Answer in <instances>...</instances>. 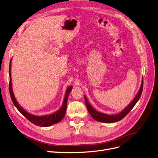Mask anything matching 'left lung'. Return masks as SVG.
Masks as SVG:
<instances>
[{
    "label": "left lung",
    "instance_id": "obj_1",
    "mask_svg": "<svg viewBox=\"0 0 158 158\" xmlns=\"http://www.w3.org/2000/svg\"><path fill=\"white\" fill-rule=\"evenodd\" d=\"M143 89V80L142 81V84H141L139 91L138 92L137 95H136L133 101L130 103V104L126 108H125L123 111H122L120 113H119L118 114H116V115H108V114L101 113L96 111L94 108L90 105L89 102L88 101V100H87V98L85 96V105L87 106V108H88V110L89 114L92 116V118H93L94 119H95L96 121L103 122V123L116 122L121 120V119H122L124 117H126L127 114L132 110V108L136 105V103H137V101L139 100L141 94H142Z\"/></svg>",
    "mask_w": 158,
    "mask_h": 158
}]
</instances>
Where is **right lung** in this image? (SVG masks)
<instances>
[{"mask_svg": "<svg viewBox=\"0 0 158 158\" xmlns=\"http://www.w3.org/2000/svg\"><path fill=\"white\" fill-rule=\"evenodd\" d=\"M10 66H11V60H10V67H9V75H10L9 91H10V95L11 97V99H12V101L14 103V105H15V106L16 108H17V109L21 114H22V115H23L27 119H29V120L31 123L36 125V126H41V127H48V126H52V125H53V124H55V123H57L60 122L63 118V117L64 116L65 113H66L68 97H69L70 92L71 91V90L73 89V87L70 86L67 88L62 106L58 111L56 112L55 113H53L52 114H50V115H47V116H34V115H32V114H31L28 112H27L26 111H25V110H23V108L19 105L18 102L16 101V100L15 99V97L13 94V91H12V79H11Z\"/></svg>", "mask_w": 158, "mask_h": 158, "instance_id": "add662e5", "label": "right lung"}]
</instances>
